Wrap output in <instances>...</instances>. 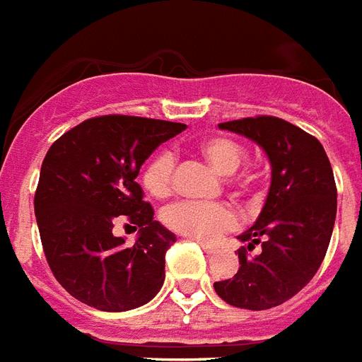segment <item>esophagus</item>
Listing matches in <instances>:
<instances>
[{
  "label": "esophagus",
  "instance_id": "34e87169",
  "mask_svg": "<svg viewBox=\"0 0 362 362\" xmlns=\"http://www.w3.org/2000/svg\"><path fill=\"white\" fill-rule=\"evenodd\" d=\"M200 245V247H202V250H204V252H206V255H214V252H216V247H212V245H206V243H202V241H197Z\"/></svg>",
  "mask_w": 362,
  "mask_h": 362
}]
</instances>
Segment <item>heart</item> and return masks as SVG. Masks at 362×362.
Returning a JSON list of instances; mask_svg holds the SVG:
<instances>
[{
  "label": "heart",
  "mask_w": 362,
  "mask_h": 362,
  "mask_svg": "<svg viewBox=\"0 0 362 362\" xmlns=\"http://www.w3.org/2000/svg\"><path fill=\"white\" fill-rule=\"evenodd\" d=\"M197 148L214 170L221 175H231L245 160V150L237 141L226 134H208L197 144ZM173 170L175 158L170 150H160L150 158L142 170V187L154 199H168L173 191ZM252 179L241 175L233 185L247 189ZM165 228L173 233L191 237L197 241L212 243L226 231L237 226L235 210L228 204H202V202H175L162 216Z\"/></svg>",
  "instance_id": "b5f03b06"
}]
</instances>
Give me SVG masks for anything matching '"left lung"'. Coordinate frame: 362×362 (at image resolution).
<instances>
[{
	"label": "left lung",
	"instance_id": "left-lung-1",
	"mask_svg": "<svg viewBox=\"0 0 362 362\" xmlns=\"http://www.w3.org/2000/svg\"><path fill=\"white\" fill-rule=\"evenodd\" d=\"M264 150L272 183L255 226L239 235L255 257L237 250L239 270L216 281L221 299L239 308L278 307L307 286L326 257L337 210V189L326 150L318 139L289 121L258 115L220 123Z\"/></svg>",
	"mask_w": 362,
	"mask_h": 362
}]
</instances>
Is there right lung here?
I'll list each match as a JSON object with an SVG mask.
<instances>
[{"label":"right lung","mask_w":362,"mask_h":362,"mask_svg":"<svg viewBox=\"0 0 362 362\" xmlns=\"http://www.w3.org/2000/svg\"><path fill=\"white\" fill-rule=\"evenodd\" d=\"M183 123L100 115L49 146L34 194L44 255L55 279L88 307L123 313L154 299L165 279V250L175 235L154 220L136 175ZM125 215L139 228L133 247L112 235Z\"/></svg>","instance_id":"add662e5"}]
</instances>
